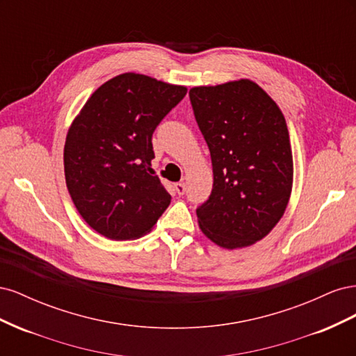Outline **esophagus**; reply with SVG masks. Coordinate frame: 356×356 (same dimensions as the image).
Listing matches in <instances>:
<instances>
[{"instance_id":"34e87169","label":"esophagus","mask_w":356,"mask_h":356,"mask_svg":"<svg viewBox=\"0 0 356 356\" xmlns=\"http://www.w3.org/2000/svg\"><path fill=\"white\" fill-rule=\"evenodd\" d=\"M174 188H175L178 196H182L186 193V184H184V182H177V184H174Z\"/></svg>"}]
</instances>
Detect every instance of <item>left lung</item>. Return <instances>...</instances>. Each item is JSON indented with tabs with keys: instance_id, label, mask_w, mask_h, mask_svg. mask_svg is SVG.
<instances>
[{
	"instance_id": "1",
	"label": "left lung",
	"mask_w": 356,
	"mask_h": 356,
	"mask_svg": "<svg viewBox=\"0 0 356 356\" xmlns=\"http://www.w3.org/2000/svg\"><path fill=\"white\" fill-rule=\"evenodd\" d=\"M212 160L213 186L197 208L202 233L225 250L251 246L282 218L294 163L285 117L252 80L190 89Z\"/></svg>"
}]
</instances>
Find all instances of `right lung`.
Segmentation results:
<instances>
[{
	"label": "right lung",
	"mask_w": 356,
	"mask_h": 356,
	"mask_svg": "<svg viewBox=\"0 0 356 356\" xmlns=\"http://www.w3.org/2000/svg\"><path fill=\"white\" fill-rule=\"evenodd\" d=\"M186 93V86L124 72L99 86L75 115L63 169L75 208L95 232L138 239L169 207L170 195L152 168V136Z\"/></svg>",
	"instance_id": "obj_1"
}]
</instances>
